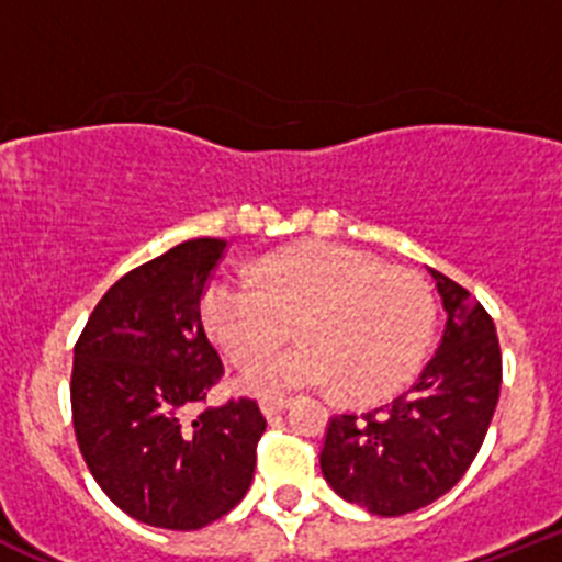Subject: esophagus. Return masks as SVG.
<instances>
[{
  "label": "esophagus",
  "mask_w": 562,
  "mask_h": 562,
  "mask_svg": "<svg viewBox=\"0 0 562 562\" xmlns=\"http://www.w3.org/2000/svg\"><path fill=\"white\" fill-rule=\"evenodd\" d=\"M285 406H288L285 397H263V401H260V412H263L269 419L277 417L280 412H285Z\"/></svg>",
  "instance_id": "obj_1"
}]
</instances>
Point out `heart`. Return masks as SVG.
<instances>
[{"mask_svg":"<svg viewBox=\"0 0 562 562\" xmlns=\"http://www.w3.org/2000/svg\"><path fill=\"white\" fill-rule=\"evenodd\" d=\"M203 318L236 364L274 351L291 324L304 340L249 368L247 390L282 395L337 381L342 397L370 403L417 373L434 337V299L414 271L313 241L266 255L255 282H211Z\"/></svg>","mask_w":562,"mask_h":562,"instance_id":"obj_1","label":"heart"}]
</instances>
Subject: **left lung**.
<instances>
[{
    "mask_svg": "<svg viewBox=\"0 0 562 562\" xmlns=\"http://www.w3.org/2000/svg\"><path fill=\"white\" fill-rule=\"evenodd\" d=\"M448 313L442 342L392 403L331 417L321 472L346 503L403 516L448 494L470 470L499 401L503 357L483 304L428 269Z\"/></svg>",
    "mask_w": 562,
    "mask_h": 562,
    "instance_id": "8db88e82",
    "label": "left lung"
}]
</instances>
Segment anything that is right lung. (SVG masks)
<instances>
[{
	"instance_id": "right-lung-1",
	"label": "right lung",
	"mask_w": 562,
	"mask_h": 562,
	"mask_svg": "<svg viewBox=\"0 0 562 562\" xmlns=\"http://www.w3.org/2000/svg\"><path fill=\"white\" fill-rule=\"evenodd\" d=\"M225 247L192 238L120 277L74 348L81 456L123 514L161 530H200L236 508L266 431L249 397L194 414L222 375L200 299Z\"/></svg>"
}]
</instances>
